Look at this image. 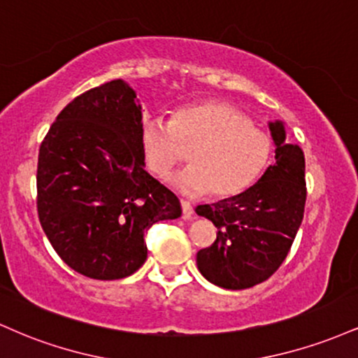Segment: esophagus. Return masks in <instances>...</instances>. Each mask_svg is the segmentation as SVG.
I'll return each instance as SVG.
<instances>
[{
    "label": "esophagus",
    "instance_id": "esophagus-1",
    "mask_svg": "<svg viewBox=\"0 0 358 358\" xmlns=\"http://www.w3.org/2000/svg\"><path fill=\"white\" fill-rule=\"evenodd\" d=\"M182 212H183V217L185 219H192L193 217V207L190 202H185V200H182Z\"/></svg>",
    "mask_w": 358,
    "mask_h": 358
}]
</instances>
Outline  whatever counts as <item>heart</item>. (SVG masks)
<instances>
[{
  "instance_id": "1",
  "label": "heart",
  "mask_w": 358,
  "mask_h": 358,
  "mask_svg": "<svg viewBox=\"0 0 358 358\" xmlns=\"http://www.w3.org/2000/svg\"><path fill=\"white\" fill-rule=\"evenodd\" d=\"M139 148L146 166L159 178L185 159L192 165L168 178L183 195L217 199L239 195L259 178L271 156V138L250 124L239 109L219 101L178 109L170 122L150 119L141 127Z\"/></svg>"
}]
</instances>
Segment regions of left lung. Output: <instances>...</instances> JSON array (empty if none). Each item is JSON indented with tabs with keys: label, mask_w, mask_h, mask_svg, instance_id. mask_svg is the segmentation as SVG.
<instances>
[{
	"label": "left lung",
	"mask_w": 358,
	"mask_h": 358,
	"mask_svg": "<svg viewBox=\"0 0 358 358\" xmlns=\"http://www.w3.org/2000/svg\"><path fill=\"white\" fill-rule=\"evenodd\" d=\"M268 127L276 146L274 165L239 195L195 208L219 229L210 248L196 252V266L207 281L225 289H248L273 276L303 220L305 155L286 143L285 122L276 119Z\"/></svg>",
	"instance_id": "left-lung-1"
}]
</instances>
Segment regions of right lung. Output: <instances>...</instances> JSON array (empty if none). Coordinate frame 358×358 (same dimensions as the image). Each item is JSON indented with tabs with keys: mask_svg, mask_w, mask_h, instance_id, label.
Wrapping results in <instances>:
<instances>
[{
	"mask_svg": "<svg viewBox=\"0 0 358 358\" xmlns=\"http://www.w3.org/2000/svg\"><path fill=\"white\" fill-rule=\"evenodd\" d=\"M141 119L134 89L110 80L62 109L40 146V224L62 261L90 279L136 273L145 232L182 215L175 193L145 171Z\"/></svg>",
	"mask_w": 358,
	"mask_h": 358,
	"instance_id": "right-lung-1",
	"label": "right lung"
}]
</instances>
